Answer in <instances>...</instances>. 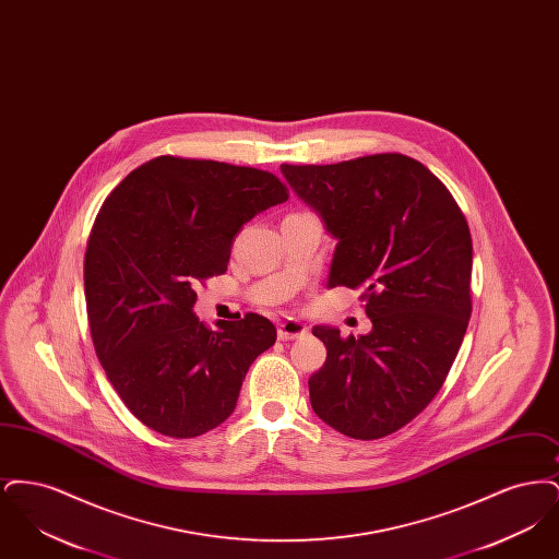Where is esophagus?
I'll return each mask as SVG.
<instances>
[{
	"instance_id": "obj_1",
	"label": "esophagus",
	"mask_w": 559,
	"mask_h": 559,
	"mask_svg": "<svg viewBox=\"0 0 559 559\" xmlns=\"http://www.w3.org/2000/svg\"><path fill=\"white\" fill-rule=\"evenodd\" d=\"M306 333H308V326L301 320L287 319L278 324V340H283V342L304 337Z\"/></svg>"
}]
</instances>
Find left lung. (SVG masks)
<instances>
[{
  "mask_svg": "<svg viewBox=\"0 0 559 559\" xmlns=\"http://www.w3.org/2000/svg\"><path fill=\"white\" fill-rule=\"evenodd\" d=\"M337 239L326 287L360 289L371 333H312L326 360L308 381L314 413L356 440L413 421L440 392L472 317V237L447 187L399 153L281 165Z\"/></svg>",
  "mask_w": 559,
  "mask_h": 559,
  "instance_id": "left-lung-1",
  "label": "left lung"
}]
</instances>
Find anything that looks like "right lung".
Wrapping results in <instances>:
<instances>
[{
  "label": "right lung",
  "mask_w": 559,
  "mask_h": 559,
  "mask_svg": "<svg viewBox=\"0 0 559 559\" xmlns=\"http://www.w3.org/2000/svg\"><path fill=\"white\" fill-rule=\"evenodd\" d=\"M287 199L262 169L169 155L108 194L85 251L87 320L108 381L144 426L194 438L233 415L276 329L260 314L207 329L192 287L226 272L242 224Z\"/></svg>",
  "instance_id": "add662e5"
}]
</instances>
